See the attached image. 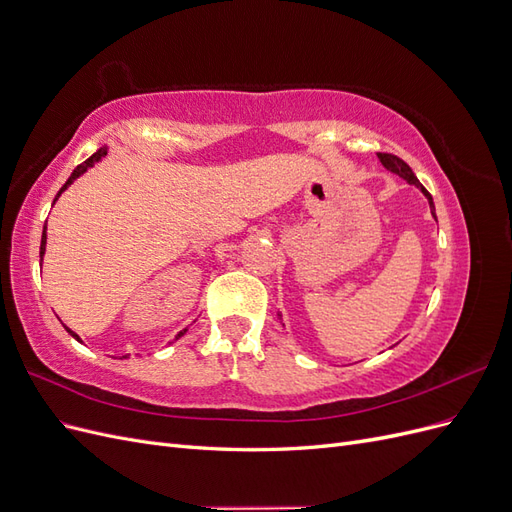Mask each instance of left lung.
Returning <instances> with one entry per match:
<instances>
[{
	"label": "left lung",
	"mask_w": 512,
	"mask_h": 512,
	"mask_svg": "<svg viewBox=\"0 0 512 512\" xmlns=\"http://www.w3.org/2000/svg\"><path fill=\"white\" fill-rule=\"evenodd\" d=\"M378 160L382 162V166L386 168V170H391V173H395V175H399L401 179H406L410 185H416L418 190H421L423 194H425V198L429 200V209H431V215L433 218H436V207H433V198H431V194L423 188L421 185V181L416 179V175L412 173V168L401 160V158H397V156H393V153H378Z\"/></svg>",
	"instance_id": "obj_1"
}]
</instances>
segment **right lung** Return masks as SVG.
<instances>
[{"label":"right lung","mask_w":512,"mask_h":512,"mask_svg":"<svg viewBox=\"0 0 512 512\" xmlns=\"http://www.w3.org/2000/svg\"><path fill=\"white\" fill-rule=\"evenodd\" d=\"M106 156V147H100L96 153H94V156H91V158H87L83 164H79V166H76L74 170H72V175L68 177V181L64 183V188H61L59 192H57V196H55V200L61 196V192H64V190H68V185H72L76 179H79L83 173H87V170L91 168V166H94V164H98L102 158ZM55 200H53V203H55ZM44 252H46V226L42 228V241H40V260H42V256H44ZM66 331L76 339V342H81V337L79 335H76L74 331H70L68 327H66ZM185 331H188V329H183V331H179V335L175 337V339H179L181 335H185Z\"/></svg>","instance_id":"1"}]
</instances>
